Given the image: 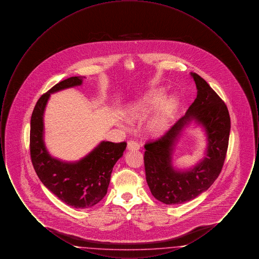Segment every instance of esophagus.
I'll return each instance as SVG.
<instances>
[{
  "instance_id": "esophagus-1",
  "label": "esophagus",
  "mask_w": 259,
  "mask_h": 259,
  "mask_svg": "<svg viewBox=\"0 0 259 259\" xmlns=\"http://www.w3.org/2000/svg\"><path fill=\"white\" fill-rule=\"evenodd\" d=\"M140 148H141L140 144L137 143L136 141H129V142L127 143V148H128V150H138V149H140Z\"/></svg>"
}]
</instances>
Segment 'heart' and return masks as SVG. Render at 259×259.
Segmentation results:
<instances>
[{
    "instance_id": "heart-1",
    "label": "heart",
    "mask_w": 259,
    "mask_h": 259,
    "mask_svg": "<svg viewBox=\"0 0 259 259\" xmlns=\"http://www.w3.org/2000/svg\"><path fill=\"white\" fill-rule=\"evenodd\" d=\"M162 91H154L149 93L146 97L139 100L127 111L128 118L132 121L144 119L150 111L163 98ZM179 102L177 98L171 97L164 101L159 107V110L152 116L148 124V131L151 135H161L168 127L172 114L178 108Z\"/></svg>"
}]
</instances>
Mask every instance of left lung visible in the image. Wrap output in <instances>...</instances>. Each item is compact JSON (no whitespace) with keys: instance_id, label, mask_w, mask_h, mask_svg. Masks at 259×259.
I'll return each instance as SVG.
<instances>
[{"instance_id":"obj_1","label":"left lung","mask_w":259,"mask_h":259,"mask_svg":"<svg viewBox=\"0 0 259 259\" xmlns=\"http://www.w3.org/2000/svg\"><path fill=\"white\" fill-rule=\"evenodd\" d=\"M190 74L197 87V97L165 135L145 145L148 187L151 194L166 205L183 204L206 191L222 172L228 148L231 122L226 105L204 78L195 73ZM192 120L204 128L207 148L202 161L182 171L172 165V150L181 131Z\"/></svg>"}]
</instances>
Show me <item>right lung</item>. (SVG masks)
Masks as SVG:
<instances>
[{"instance_id":"obj_1","label":"right lung","mask_w":259,"mask_h":259,"mask_svg":"<svg viewBox=\"0 0 259 259\" xmlns=\"http://www.w3.org/2000/svg\"><path fill=\"white\" fill-rule=\"evenodd\" d=\"M81 83V76L69 77L37 100L31 117L30 153L38 179L49 190L73 208L87 209L107 194L112 168L123 155L127 145L125 142L103 141L87 156L75 162H64L49 153L44 141V112L50 94Z\"/></svg>"}]
</instances>
